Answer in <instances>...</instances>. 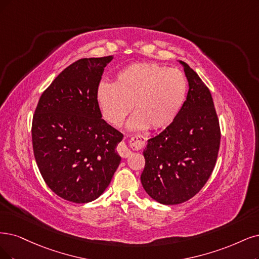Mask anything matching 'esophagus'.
Segmentation results:
<instances>
[{
  "mask_svg": "<svg viewBox=\"0 0 259 259\" xmlns=\"http://www.w3.org/2000/svg\"><path fill=\"white\" fill-rule=\"evenodd\" d=\"M146 138L143 137V136H135L132 137L130 139V145L133 149H142L143 147H144L146 145ZM118 152L119 155L122 157V158H128L130 155H131V151L130 149L126 146V144L124 143H121V144H119L118 146Z\"/></svg>",
  "mask_w": 259,
  "mask_h": 259,
  "instance_id": "obj_1",
  "label": "esophagus"
}]
</instances>
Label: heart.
I'll return each instance as SVG.
<instances>
[{"label":"heart","instance_id":"obj_1","mask_svg":"<svg viewBox=\"0 0 259 259\" xmlns=\"http://www.w3.org/2000/svg\"><path fill=\"white\" fill-rule=\"evenodd\" d=\"M187 95L184 73L155 63H139L121 69L114 84L100 83L96 99L103 117L118 127L132 109L130 129L161 130L175 120Z\"/></svg>","mask_w":259,"mask_h":259}]
</instances>
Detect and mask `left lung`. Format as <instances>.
Here are the masks:
<instances>
[{"instance_id":"8db88e82","label":"left lung","mask_w":259,"mask_h":259,"mask_svg":"<svg viewBox=\"0 0 259 259\" xmlns=\"http://www.w3.org/2000/svg\"><path fill=\"white\" fill-rule=\"evenodd\" d=\"M189 92L175 120L149 139L143 152L141 183L160 204L177 205L196 195L214 168L221 131L212 96L198 74L183 61Z\"/></svg>"}]
</instances>
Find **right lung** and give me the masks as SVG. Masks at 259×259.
<instances>
[{"mask_svg":"<svg viewBox=\"0 0 259 259\" xmlns=\"http://www.w3.org/2000/svg\"><path fill=\"white\" fill-rule=\"evenodd\" d=\"M113 56L81 59L50 84L35 110L32 142L47 186L60 197L84 204L110 185L122 135L102 119L96 92Z\"/></svg>","mask_w":259,"mask_h":259,"instance_id":"add662e5","label":"right lung"}]
</instances>
